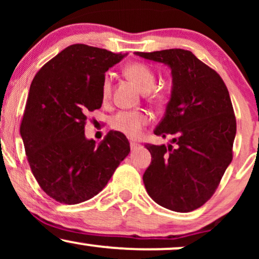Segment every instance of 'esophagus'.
Wrapping results in <instances>:
<instances>
[{"label":"esophagus","instance_id":"esophagus-1","mask_svg":"<svg viewBox=\"0 0 259 259\" xmlns=\"http://www.w3.org/2000/svg\"><path fill=\"white\" fill-rule=\"evenodd\" d=\"M139 146H140V144H138V142H135V141L130 142V148H132V151H135Z\"/></svg>","mask_w":259,"mask_h":259}]
</instances>
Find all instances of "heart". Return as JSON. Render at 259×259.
<instances>
[{
  "label": "heart",
  "mask_w": 259,
  "mask_h": 259,
  "mask_svg": "<svg viewBox=\"0 0 259 259\" xmlns=\"http://www.w3.org/2000/svg\"><path fill=\"white\" fill-rule=\"evenodd\" d=\"M125 74L138 85V88L142 92H150L153 89L156 82V74L150 65L140 62L127 64L125 67ZM112 78L109 74H106L101 84V95L102 99L107 100L111 95ZM152 100L156 103H160L163 101L162 95L158 92L152 94ZM148 114L144 111H132V112H119L112 118L111 125L117 132L123 133L129 138H136L140 135L142 127L148 123Z\"/></svg>",
  "instance_id": "b5f03b06"
}]
</instances>
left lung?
<instances>
[{
	"label": "left lung",
	"instance_id": "8db88e82",
	"mask_svg": "<svg viewBox=\"0 0 259 259\" xmlns=\"http://www.w3.org/2000/svg\"><path fill=\"white\" fill-rule=\"evenodd\" d=\"M170 68L171 91L154 135L171 144L146 145L152 160L144 184L159 206L186 213L212 197L233 159L236 119L219 74L191 51L181 49L135 52Z\"/></svg>",
	"mask_w": 259,
	"mask_h": 259
}]
</instances>
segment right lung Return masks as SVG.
I'll use <instances>...</instances> for the list:
<instances>
[{
    "label": "right lung",
    "mask_w": 259,
    "mask_h": 259,
    "mask_svg": "<svg viewBox=\"0 0 259 259\" xmlns=\"http://www.w3.org/2000/svg\"><path fill=\"white\" fill-rule=\"evenodd\" d=\"M125 56L70 45L32 80L20 135L35 179L53 200H90L129 154V141L119 132L111 130L99 145L85 136L86 114L102 106L103 76Z\"/></svg>",
    "instance_id": "right-lung-1"
}]
</instances>
